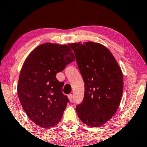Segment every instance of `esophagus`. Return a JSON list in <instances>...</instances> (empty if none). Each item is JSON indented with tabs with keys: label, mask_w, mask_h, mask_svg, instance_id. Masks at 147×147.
<instances>
[{
	"label": "esophagus",
	"mask_w": 147,
	"mask_h": 147,
	"mask_svg": "<svg viewBox=\"0 0 147 147\" xmlns=\"http://www.w3.org/2000/svg\"><path fill=\"white\" fill-rule=\"evenodd\" d=\"M68 98H69L70 101H72V100H73V95L72 94H69L68 95Z\"/></svg>",
	"instance_id": "34e87169"
}]
</instances>
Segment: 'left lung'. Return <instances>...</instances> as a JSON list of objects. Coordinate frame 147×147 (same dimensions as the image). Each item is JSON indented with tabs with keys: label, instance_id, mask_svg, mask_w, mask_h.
<instances>
[{
	"label": "left lung",
	"instance_id": "1",
	"mask_svg": "<svg viewBox=\"0 0 147 147\" xmlns=\"http://www.w3.org/2000/svg\"><path fill=\"white\" fill-rule=\"evenodd\" d=\"M84 82V97L76 106L78 117L91 127L107 122L115 114L123 92L121 69L109 50L102 44H72Z\"/></svg>",
	"mask_w": 147,
	"mask_h": 147
}]
</instances>
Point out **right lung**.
<instances>
[{"mask_svg": "<svg viewBox=\"0 0 147 147\" xmlns=\"http://www.w3.org/2000/svg\"><path fill=\"white\" fill-rule=\"evenodd\" d=\"M72 50V44H42L22 67L17 88L20 102L28 117L41 127L58 124L69 102L62 92L64 83L58 81L56 74L75 60Z\"/></svg>", "mask_w": 147, "mask_h": 147, "instance_id": "obj_1", "label": "right lung"}]
</instances>
